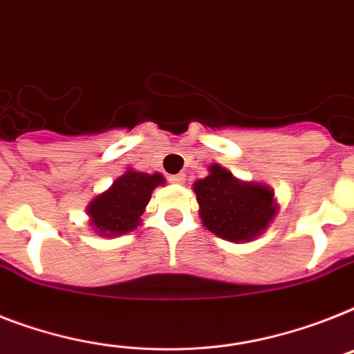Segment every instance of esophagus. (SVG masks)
I'll use <instances>...</instances> for the list:
<instances>
[{"mask_svg":"<svg viewBox=\"0 0 354 354\" xmlns=\"http://www.w3.org/2000/svg\"><path fill=\"white\" fill-rule=\"evenodd\" d=\"M171 182L172 183H185V174H183V172H180V174H174V176H171Z\"/></svg>","mask_w":354,"mask_h":354,"instance_id":"34e87169","label":"esophagus"}]
</instances>
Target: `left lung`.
Returning a JSON list of instances; mask_svg holds the SVG:
<instances>
[{
	"instance_id": "left-lung-1",
	"label": "left lung",
	"mask_w": 354,
	"mask_h": 354,
	"mask_svg": "<svg viewBox=\"0 0 354 354\" xmlns=\"http://www.w3.org/2000/svg\"><path fill=\"white\" fill-rule=\"evenodd\" d=\"M209 172L194 183L203 225L232 242L257 238L277 212L272 192L263 185L238 182L220 165H212Z\"/></svg>"
}]
</instances>
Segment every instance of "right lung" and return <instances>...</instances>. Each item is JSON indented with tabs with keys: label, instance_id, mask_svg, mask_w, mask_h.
Masks as SVG:
<instances>
[{
	"label": "right lung",
	"instance_id": "obj_1",
	"mask_svg": "<svg viewBox=\"0 0 354 354\" xmlns=\"http://www.w3.org/2000/svg\"><path fill=\"white\" fill-rule=\"evenodd\" d=\"M162 174L127 171L107 192L96 196L87 207L91 222L97 232L114 236L136 229L154 187L162 185Z\"/></svg>",
	"mask_w": 354,
	"mask_h": 354
}]
</instances>
